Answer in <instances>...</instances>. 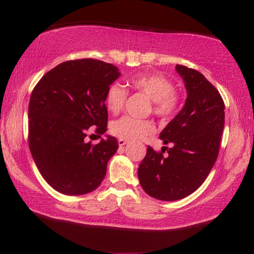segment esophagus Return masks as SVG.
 Returning a JSON list of instances; mask_svg holds the SVG:
<instances>
[{"mask_svg":"<svg viewBox=\"0 0 254 254\" xmlns=\"http://www.w3.org/2000/svg\"><path fill=\"white\" fill-rule=\"evenodd\" d=\"M127 143V140H124V139H119V145L120 147H123V145H126Z\"/></svg>","mask_w":254,"mask_h":254,"instance_id":"34e87169","label":"esophagus"}]
</instances>
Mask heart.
<instances>
[{
  "mask_svg": "<svg viewBox=\"0 0 254 254\" xmlns=\"http://www.w3.org/2000/svg\"><path fill=\"white\" fill-rule=\"evenodd\" d=\"M128 85L136 92L144 94L151 100L152 113L161 120H169L178 113L182 107V96L175 91V83L168 77L151 72L139 74L128 79ZM127 91L118 83L111 84L105 94L106 107L117 114L123 109ZM110 131L113 135L124 140H139L153 131L152 124L145 120L123 117L111 123Z\"/></svg>",
  "mask_w": 254,
  "mask_h": 254,
  "instance_id": "heart-1",
  "label": "heart"
}]
</instances>
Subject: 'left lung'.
Masks as SVG:
<instances>
[{
	"label": "left lung",
	"mask_w": 254,
	"mask_h": 254,
	"mask_svg": "<svg viewBox=\"0 0 254 254\" xmlns=\"http://www.w3.org/2000/svg\"><path fill=\"white\" fill-rule=\"evenodd\" d=\"M176 70L188 96L159 136L174 147L156 151L148 145L137 169L143 190L160 200L185 198L205 182L217 159L224 128V101L214 85L192 68L177 65ZM165 151L169 154L163 157Z\"/></svg>",
	"instance_id": "1"
}]
</instances>
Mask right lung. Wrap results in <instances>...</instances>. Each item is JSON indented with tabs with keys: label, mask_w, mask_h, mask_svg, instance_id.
<instances>
[{
	"label": "right lung",
	"mask_w": 254,
	"mask_h": 254,
	"mask_svg": "<svg viewBox=\"0 0 254 254\" xmlns=\"http://www.w3.org/2000/svg\"><path fill=\"white\" fill-rule=\"evenodd\" d=\"M119 76L117 67L102 60H67L34 86L29 148L42 177L62 194H87L105 177L107 162L119 148L117 137L93 144L86 136L91 130L100 137L106 132L105 94Z\"/></svg>",
	"instance_id": "1"
}]
</instances>
